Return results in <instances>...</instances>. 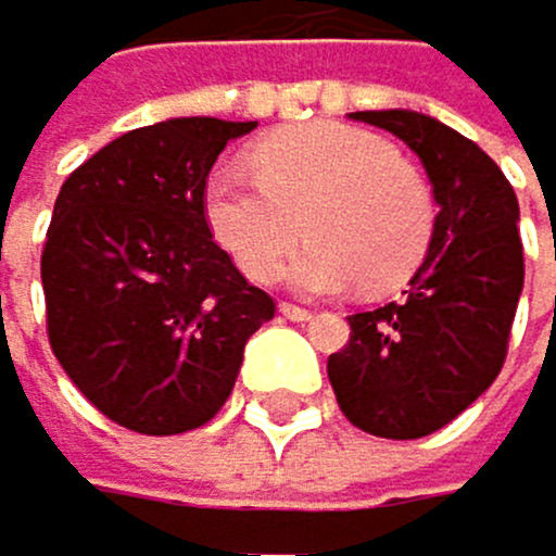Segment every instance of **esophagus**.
Wrapping results in <instances>:
<instances>
[{
    "label": "esophagus",
    "instance_id": "1",
    "mask_svg": "<svg viewBox=\"0 0 556 556\" xmlns=\"http://www.w3.org/2000/svg\"><path fill=\"white\" fill-rule=\"evenodd\" d=\"M280 315L290 318V321H307V318H311V311L301 307V304H287V301H283V304H280Z\"/></svg>",
    "mask_w": 556,
    "mask_h": 556
}]
</instances>
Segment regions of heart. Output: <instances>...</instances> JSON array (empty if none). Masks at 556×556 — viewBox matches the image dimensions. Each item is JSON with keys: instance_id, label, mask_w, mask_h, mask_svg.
I'll return each instance as SVG.
<instances>
[{"instance_id": "b5f03b06", "label": "heart", "mask_w": 556, "mask_h": 556, "mask_svg": "<svg viewBox=\"0 0 556 556\" xmlns=\"http://www.w3.org/2000/svg\"><path fill=\"white\" fill-rule=\"evenodd\" d=\"M245 165H220L203 214L238 269L269 280L307 231L287 280L304 293H391L422 266L435 231L426 173L380 134L339 121L269 134Z\"/></svg>"}]
</instances>
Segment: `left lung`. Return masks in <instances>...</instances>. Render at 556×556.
Returning <instances> with one entry per match:
<instances>
[{
  "label": "left lung",
  "mask_w": 556,
  "mask_h": 556,
  "mask_svg": "<svg viewBox=\"0 0 556 556\" xmlns=\"http://www.w3.org/2000/svg\"><path fill=\"white\" fill-rule=\"evenodd\" d=\"M353 116L415 151L440 214L405 298L349 315V342L328 356V380L356 429L422 440L470 408L505 363L526 273L519 200L478 144L432 116Z\"/></svg>",
  "instance_id": "1"
}]
</instances>
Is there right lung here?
Instances as JSON below:
<instances>
[{"label":"right lung","instance_id":"obj_1","mask_svg":"<svg viewBox=\"0 0 556 556\" xmlns=\"http://www.w3.org/2000/svg\"><path fill=\"white\" fill-rule=\"evenodd\" d=\"M255 121L176 116L121 134L65 179L40 255L48 339L116 426L176 435L228 401L245 342L276 304L224 252L207 176Z\"/></svg>","mask_w":556,"mask_h":556}]
</instances>
